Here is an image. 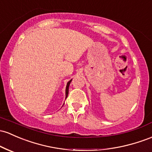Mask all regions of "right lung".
Returning <instances> with one entry per match:
<instances>
[{"mask_svg":"<svg viewBox=\"0 0 152 152\" xmlns=\"http://www.w3.org/2000/svg\"><path fill=\"white\" fill-rule=\"evenodd\" d=\"M71 80H72V79H71ZM71 80H70V81L67 83V86H66V98H67V96H68V88H69V85H70V84H71Z\"/></svg>","mask_w":152,"mask_h":152,"instance_id":"right-lung-1","label":"right lung"}]
</instances>
